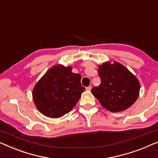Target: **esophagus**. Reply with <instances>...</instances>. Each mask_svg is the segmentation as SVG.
Segmentation results:
<instances>
[{"label": "esophagus", "mask_w": 158, "mask_h": 158, "mask_svg": "<svg viewBox=\"0 0 158 158\" xmlns=\"http://www.w3.org/2000/svg\"><path fill=\"white\" fill-rule=\"evenodd\" d=\"M91 88H91V86H88V87H87V88H85V90H88V91H90L91 90Z\"/></svg>", "instance_id": "esophagus-1"}]
</instances>
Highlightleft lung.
I'll return each mask as SVG.
<instances>
[{
  "label": "left lung",
  "mask_w": 158,
  "mask_h": 158,
  "mask_svg": "<svg viewBox=\"0 0 158 158\" xmlns=\"http://www.w3.org/2000/svg\"><path fill=\"white\" fill-rule=\"evenodd\" d=\"M98 75L101 82L91 92L107 110H125L136 101L140 83L124 65L117 62L104 63L98 67Z\"/></svg>",
  "instance_id": "1"
}]
</instances>
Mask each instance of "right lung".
Returning a JSON list of instances; mask_svg holds the SVG:
<instances>
[{
    "label": "right lung",
    "mask_w": 158,
    "mask_h": 158,
    "mask_svg": "<svg viewBox=\"0 0 158 158\" xmlns=\"http://www.w3.org/2000/svg\"><path fill=\"white\" fill-rule=\"evenodd\" d=\"M71 70L70 66H53L35 85L33 90L34 102L47 117L58 118L69 113L85 90L81 75Z\"/></svg>",
    "instance_id": "add662e5"
}]
</instances>
